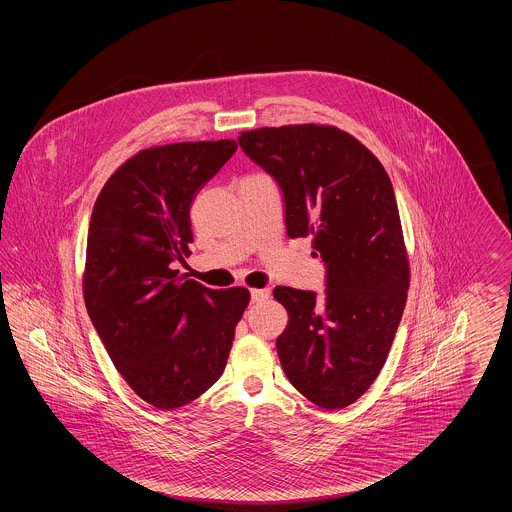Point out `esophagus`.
I'll return each mask as SVG.
<instances>
[{"instance_id":"1","label":"esophagus","mask_w":512,"mask_h":512,"mask_svg":"<svg viewBox=\"0 0 512 512\" xmlns=\"http://www.w3.org/2000/svg\"><path fill=\"white\" fill-rule=\"evenodd\" d=\"M268 295H270L268 288H263V290H251V301H265V299H268Z\"/></svg>"}]
</instances>
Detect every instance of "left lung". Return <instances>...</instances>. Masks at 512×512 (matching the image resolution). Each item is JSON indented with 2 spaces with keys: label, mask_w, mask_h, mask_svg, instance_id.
<instances>
[{
  "label": "left lung",
  "mask_w": 512,
  "mask_h": 512,
  "mask_svg": "<svg viewBox=\"0 0 512 512\" xmlns=\"http://www.w3.org/2000/svg\"><path fill=\"white\" fill-rule=\"evenodd\" d=\"M284 199L290 238H311L322 295L276 286L288 315L276 349L293 388L322 409L365 393L388 359L409 290V261L390 176L336 126L257 128L238 138Z\"/></svg>",
  "instance_id": "1"
}]
</instances>
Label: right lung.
<instances>
[{
    "mask_svg": "<svg viewBox=\"0 0 512 512\" xmlns=\"http://www.w3.org/2000/svg\"><path fill=\"white\" fill-rule=\"evenodd\" d=\"M236 149L234 140L144 149L105 182L92 211L88 315L126 384L161 411L219 380L249 303L245 288L211 290L174 270L194 240L195 195Z\"/></svg>",
    "mask_w": 512,
    "mask_h": 512,
    "instance_id": "1",
    "label": "right lung"
}]
</instances>
